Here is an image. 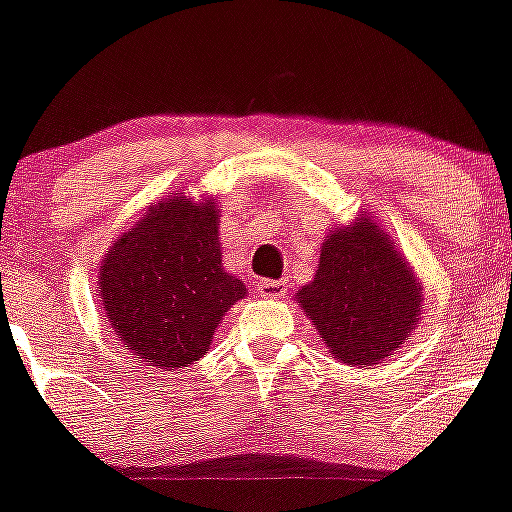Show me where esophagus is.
<instances>
[{"mask_svg":"<svg viewBox=\"0 0 512 512\" xmlns=\"http://www.w3.org/2000/svg\"><path fill=\"white\" fill-rule=\"evenodd\" d=\"M257 293L265 298H285L288 296V283L285 280H260Z\"/></svg>","mask_w":512,"mask_h":512,"instance_id":"esophagus-1","label":"esophagus"}]
</instances>
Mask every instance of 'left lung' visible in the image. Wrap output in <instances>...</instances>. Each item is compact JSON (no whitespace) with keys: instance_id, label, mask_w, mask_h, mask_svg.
I'll list each match as a JSON object with an SVG mask.
<instances>
[{"instance_id":"left-lung-1","label":"left lung","mask_w":512,"mask_h":512,"mask_svg":"<svg viewBox=\"0 0 512 512\" xmlns=\"http://www.w3.org/2000/svg\"><path fill=\"white\" fill-rule=\"evenodd\" d=\"M421 283L370 214L324 239L319 270L298 290L329 352L352 367H375L416 329Z\"/></svg>"}]
</instances>
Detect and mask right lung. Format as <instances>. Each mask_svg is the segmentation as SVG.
Here are the masks:
<instances>
[{
	"label": "right lung",
	"instance_id": "obj_1",
	"mask_svg": "<svg viewBox=\"0 0 512 512\" xmlns=\"http://www.w3.org/2000/svg\"><path fill=\"white\" fill-rule=\"evenodd\" d=\"M101 306L147 367L178 370L209 352L222 316L245 298L224 273L219 206L173 193L122 232L99 267Z\"/></svg>",
	"mask_w": 512,
	"mask_h": 512
}]
</instances>
